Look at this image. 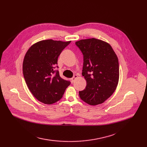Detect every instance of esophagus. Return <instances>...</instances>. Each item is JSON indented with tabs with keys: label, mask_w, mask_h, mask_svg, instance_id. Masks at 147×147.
Masks as SVG:
<instances>
[{
	"label": "esophagus",
	"mask_w": 147,
	"mask_h": 147,
	"mask_svg": "<svg viewBox=\"0 0 147 147\" xmlns=\"http://www.w3.org/2000/svg\"><path fill=\"white\" fill-rule=\"evenodd\" d=\"M78 78V75H74V76L73 77V78H71V81L73 82H74V81H75V80L77 79V78Z\"/></svg>",
	"instance_id": "esophagus-1"
}]
</instances>
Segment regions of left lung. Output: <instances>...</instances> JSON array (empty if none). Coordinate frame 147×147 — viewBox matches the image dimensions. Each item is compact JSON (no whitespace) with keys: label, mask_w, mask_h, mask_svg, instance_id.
<instances>
[{"label":"left lung","mask_w":147,"mask_h":147,"mask_svg":"<svg viewBox=\"0 0 147 147\" xmlns=\"http://www.w3.org/2000/svg\"><path fill=\"white\" fill-rule=\"evenodd\" d=\"M83 55L82 76L86 88L79 92L84 102L91 105L103 103L117 86L119 79L118 58L111 45L95 38L76 42Z\"/></svg>","instance_id":"obj_1"}]
</instances>
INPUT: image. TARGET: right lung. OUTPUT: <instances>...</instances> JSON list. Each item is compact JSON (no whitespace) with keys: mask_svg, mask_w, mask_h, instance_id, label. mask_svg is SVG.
I'll use <instances>...</instances> for the list:
<instances>
[{"mask_svg":"<svg viewBox=\"0 0 147 147\" xmlns=\"http://www.w3.org/2000/svg\"><path fill=\"white\" fill-rule=\"evenodd\" d=\"M70 42L41 40L33 44L26 53L23 75L30 91L41 102L52 104L58 101L70 84V82L61 78L58 70H54L60 53Z\"/></svg>","mask_w":147,"mask_h":147,"instance_id":"1","label":"right lung"}]
</instances>
